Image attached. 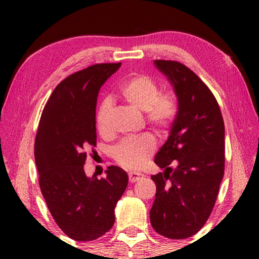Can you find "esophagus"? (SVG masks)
Here are the masks:
<instances>
[{"label": "esophagus", "instance_id": "34e87169", "mask_svg": "<svg viewBox=\"0 0 259 259\" xmlns=\"http://www.w3.org/2000/svg\"><path fill=\"white\" fill-rule=\"evenodd\" d=\"M141 178H143V176L139 175V173H136V172H130L128 173V179H130L131 183L139 182Z\"/></svg>", "mask_w": 259, "mask_h": 259}]
</instances>
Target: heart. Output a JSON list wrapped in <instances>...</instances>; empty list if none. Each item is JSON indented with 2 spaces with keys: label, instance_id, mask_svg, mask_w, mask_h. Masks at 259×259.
Masks as SVG:
<instances>
[{
  "label": "heart",
  "instance_id": "b5f03b06",
  "mask_svg": "<svg viewBox=\"0 0 259 259\" xmlns=\"http://www.w3.org/2000/svg\"><path fill=\"white\" fill-rule=\"evenodd\" d=\"M120 95L123 100L138 111L146 112V119L154 130L165 131L171 126L178 112L177 98L172 92L159 93V84L153 77L146 74H133L120 86ZM109 111V101L105 100L97 112V126L105 128L106 118ZM154 139L144 134L136 139H125L113 148L115 161L127 169H138L145 164L154 151Z\"/></svg>",
  "mask_w": 259,
  "mask_h": 259
}]
</instances>
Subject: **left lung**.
Masks as SVG:
<instances>
[{"label": "left lung", "instance_id": "left-lung-1", "mask_svg": "<svg viewBox=\"0 0 259 259\" xmlns=\"http://www.w3.org/2000/svg\"><path fill=\"white\" fill-rule=\"evenodd\" d=\"M153 65L172 84L178 112L154 157L164 172L151 177L157 193L150 219L159 235L185 239L203 228L217 199L224 176V121L213 94L190 68L166 60Z\"/></svg>", "mask_w": 259, "mask_h": 259}]
</instances>
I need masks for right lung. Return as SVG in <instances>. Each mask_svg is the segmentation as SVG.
Segmentation results:
<instances>
[{
	"mask_svg": "<svg viewBox=\"0 0 259 259\" xmlns=\"http://www.w3.org/2000/svg\"><path fill=\"white\" fill-rule=\"evenodd\" d=\"M121 63H100L66 77L42 113L35 139L38 183L59 228L77 242L105 235L114 224V208L128 176L109 166L106 178L87 177V150L97 145L95 107L99 91Z\"/></svg>",
	"mask_w": 259,
	"mask_h": 259,
	"instance_id": "obj_1",
	"label": "right lung"
}]
</instances>
